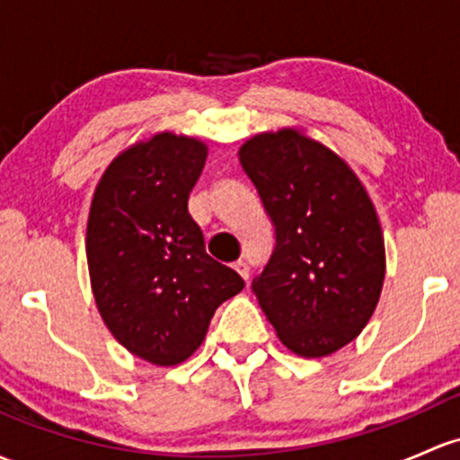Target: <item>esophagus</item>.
<instances>
[{
    "instance_id": "1",
    "label": "esophagus",
    "mask_w": 460,
    "mask_h": 460,
    "mask_svg": "<svg viewBox=\"0 0 460 460\" xmlns=\"http://www.w3.org/2000/svg\"><path fill=\"white\" fill-rule=\"evenodd\" d=\"M234 267H235V270H238L240 275H243L244 282H249V275H251V267H249V262H246V260H238V262H235Z\"/></svg>"
}]
</instances>
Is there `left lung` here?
Listing matches in <instances>:
<instances>
[{"instance_id":"left-lung-1","label":"left lung","mask_w":460,"mask_h":460,"mask_svg":"<svg viewBox=\"0 0 460 460\" xmlns=\"http://www.w3.org/2000/svg\"><path fill=\"white\" fill-rule=\"evenodd\" d=\"M273 225V253L253 279L282 344L323 357L355 340L379 302L384 235L368 193L337 154L295 129L240 149Z\"/></svg>"}]
</instances>
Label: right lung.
I'll list each match as a JSON object with an SVG mask.
<instances>
[{
	"mask_svg": "<svg viewBox=\"0 0 460 460\" xmlns=\"http://www.w3.org/2000/svg\"><path fill=\"white\" fill-rule=\"evenodd\" d=\"M200 141L156 134L105 169L88 220L101 317L129 352L176 366L202 344L216 308L244 279L205 251L187 202L205 167Z\"/></svg>",
	"mask_w": 460,
	"mask_h": 460,
	"instance_id": "obj_1",
	"label": "right lung"
}]
</instances>
